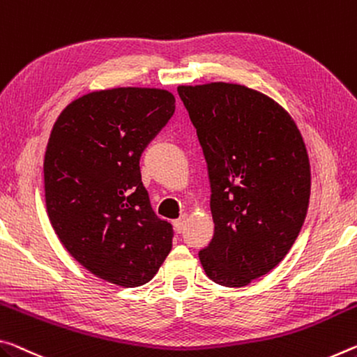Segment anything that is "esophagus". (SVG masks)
Listing matches in <instances>:
<instances>
[{
  "mask_svg": "<svg viewBox=\"0 0 357 357\" xmlns=\"http://www.w3.org/2000/svg\"><path fill=\"white\" fill-rule=\"evenodd\" d=\"M173 225H174V230H176L178 234H181V231H183L185 227V216H181L179 219L174 220Z\"/></svg>",
  "mask_w": 357,
  "mask_h": 357,
  "instance_id": "1",
  "label": "esophagus"
}]
</instances>
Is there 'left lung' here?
I'll return each mask as SVG.
<instances>
[{
	"mask_svg": "<svg viewBox=\"0 0 357 357\" xmlns=\"http://www.w3.org/2000/svg\"><path fill=\"white\" fill-rule=\"evenodd\" d=\"M211 185L214 235L199 252L209 280L241 287L268 273L297 240L310 203L307 148L292 117L238 84L179 86Z\"/></svg>",
	"mask_w": 357,
	"mask_h": 357,
	"instance_id": "left-lung-1",
	"label": "left lung"
}]
</instances>
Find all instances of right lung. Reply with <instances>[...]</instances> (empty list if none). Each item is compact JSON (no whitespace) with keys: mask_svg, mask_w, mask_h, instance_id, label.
<instances>
[{"mask_svg":"<svg viewBox=\"0 0 357 357\" xmlns=\"http://www.w3.org/2000/svg\"><path fill=\"white\" fill-rule=\"evenodd\" d=\"M173 114L167 90H100L68 105L50 133V224L82 267L112 284H146L172 251L173 227L151 206L139 158Z\"/></svg>","mask_w":357,"mask_h":357,"instance_id":"add662e5","label":"right lung"}]
</instances>
